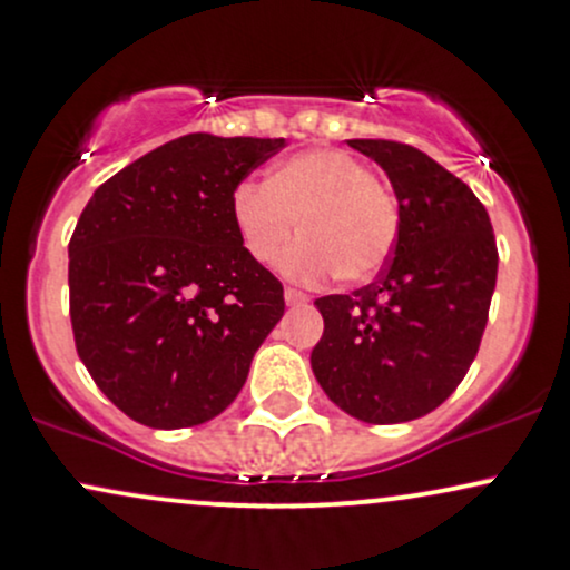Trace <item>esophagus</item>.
<instances>
[{
    "label": "esophagus",
    "instance_id": "34e87169",
    "mask_svg": "<svg viewBox=\"0 0 570 570\" xmlns=\"http://www.w3.org/2000/svg\"><path fill=\"white\" fill-rule=\"evenodd\" d=\"M309 296L304 291H296V287H285V304L287 307H302L307 304Z\"/></svg>",
    "mask_w": 570,
    "mask_h": 570
}]
</instances>
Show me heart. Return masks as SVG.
<instances>
[{"instance_id": "b5f03b06", "label": "heart", "mask_w": 570, "mask_h": 570, "mask_svg": "<svg viewBox=\"0 0 570 570\" xmlns=\"http://www.w3.org/2000/svg\"><path fill=\"white\" fill-rule=\"evenodd\" d=\"M230 217L244 253L272 266L293 234L283 268L293 279L366 283L394 255L400 200L356 155L307 149L277 163L266 181H242L230 195Z\"/></svg>"}]
</instances>
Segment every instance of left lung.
Masks as SVG:
<instances>
[{
	"label": "left lung",
	"mask_w": 570,
	"mask_h": 570,
	"mask_svg": "<svg viewBox=\"0 0 570 570\" xmlns=\"http://www.w3.org/2000/svg\"><path fill=\"white\" fill-rule=\"evenodd\" d=\"M389 174L400 238L375 283L317 298L312 372L366 424H402L443 405L479 353L498 283V244L473 189L400 140H347Z\"/></svg>",
	"instance_id": "1"
}]
</instances>
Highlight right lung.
Here are the masks:
<instances>
[{
  "label": "right lung",
  "instance_id": "add662e5",
  "mask_svg": "<svg viewBox=\"0 0 570 570\" xmlns=\"http://www.w3.org/2000/svg\"><path fill=\"white\" fill-rule=\"evenodd\" d=\"M285 138L193 132L121 168L70 238V321L97 389L155 430L198 426L247 381L285 312L283 283L244 253L234 189Z\"/></svg>",
  "mask_w": 570,
  "mask_h": 570
}]
</instances>
